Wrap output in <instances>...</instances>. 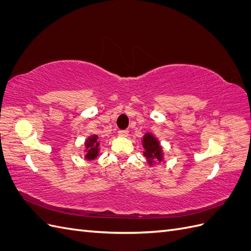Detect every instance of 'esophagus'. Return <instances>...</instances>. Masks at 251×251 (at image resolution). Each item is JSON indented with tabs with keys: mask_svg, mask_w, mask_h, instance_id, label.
Segmentation results:
<instances>
[{
	"mask_svg": "<svg viewBox=\"0 0 251 251\" xmlns=\"http://www.w3.org/2000/svg\"><path fill=\"white\" fill-rule=\"evenodd\" d=\"M128 135V131L126 130H121L118 132V136H120V137H127Z\"/></svg>",
	"mask_w": 251,
	"mask_h": 251,
	"instance_id": "obj_1",
	"label": "esophagus"
}]
</instances>
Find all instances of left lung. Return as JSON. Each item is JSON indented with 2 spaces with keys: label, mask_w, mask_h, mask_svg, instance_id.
I'll return each mask as SVG.
<instances>
[{
  "label": "left lung",
  "mask_w": 251,
  "mask_h": 251,
  "mask_svg": "<svg viewBox=\"0 0 251 251\" xmlns=\"http://www.w3.org/2000/svg\"><path fill=\"white\" fill-rule=\"evenodd\" d=\"M142 148L144 150L143 156L146 157L150 165H153L157 162H161L163 160L162 147L153 134H144L142 138Z\"/></svg>",
  "instance_id": "8db88e82"
}]
</instances>
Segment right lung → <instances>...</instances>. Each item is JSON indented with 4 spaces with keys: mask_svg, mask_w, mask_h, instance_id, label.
I'll return each mask as SVG.
<instances>
[{
    "mask_svg": "<svg viewBox=\"0 0 251 251\" xmlns=\"http://www.w3.org/2000/svg\"><path fill=\"white\" fill-rule=\"evenodd\" d=\"M100 143L98 142V136L97 135H92L88 137L85 141V159L89 161H92L94 159L98 157V154H100Z\"/></svg>",
    "mask_w": 251,
    "mask_h": 251,
    "instance_id": "obj_1",
    "label": "right lung"
}]
</instances>
